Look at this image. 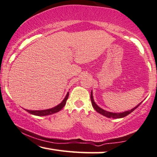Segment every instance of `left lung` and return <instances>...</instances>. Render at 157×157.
I'll return each mask as SVG.
<instances>
[{
    "label": "left lung",
    "instance_id": "8db88e82",
    "mask_svg": "<svg viewBox=\"0 0 157 157\" xmlns=\"http://www.w3.org/2000/svg\"><path fill=\"white\" fill-rule=\"evenodd\" d=\"M91 104H92V106H93V107H94V109H95V110L97 111L98 113H99L100 114H102L103 116H104V117H106L108 118H112V119H120V118H123V117H126V116L132 113V111H134L135 109H136L137 107H138L139 105L141 104V102L140 104H139L138 105H137V106H135L134 108H133L132 109H130V110H128V111H124V112L113 113V112H109V111L104 110V109L100 108V107L96 104L95 101H94V100L92 91L91 92Z\"/></svg>",
    "mask_w": 157,
    "mask_h": 157
}]
</instances>
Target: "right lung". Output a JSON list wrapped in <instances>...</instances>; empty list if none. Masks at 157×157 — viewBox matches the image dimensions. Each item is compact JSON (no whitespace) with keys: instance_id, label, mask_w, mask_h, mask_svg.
<instances>
[{"instance_id":"1","label":"right lung","mask_w":157,"mask_h":157,"mask_svg":"<svg viewBox=\"0 0 157 157\" xmlns=\"http://www.w3.org/2000/svg\"><path fill=\"white\" fill-rule=\"evenodd\" d=\"M68 95H69V92H68L66 96L64 98V99L62 101L61 104L57 105L56 106L53 107L51 109H45V110H28V109H25L28 112L31 113V114L35 115V116H39V117H44V116H48L51 114H53V113L59 112V111H61L62 109L63 108V106L66 105V101H67L68 98Z\"/></svg>"}]
</instances>
